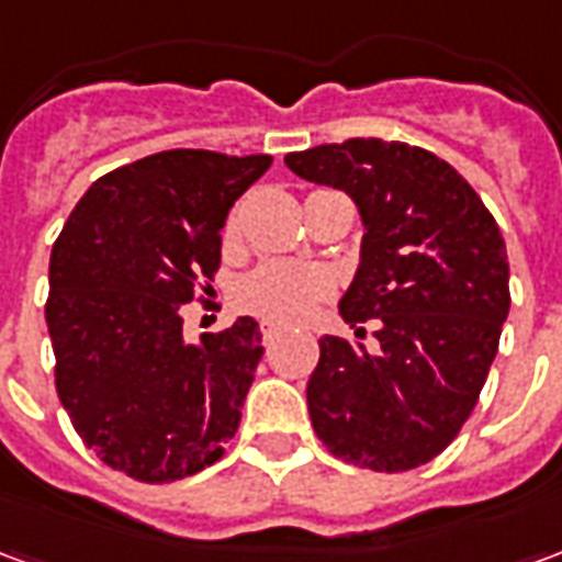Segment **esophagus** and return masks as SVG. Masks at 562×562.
Masks as SVG:
<instances>
[{
    "mask_svg": "<svg viewBox=\"0 0 562 562\" xmlns=\"http://www.w3.org/2000/svg\"><path fill=\"white\" fill-rule=\"evenodd\" d=\"M282 330L277 328V325H270V322H261V340H265V346H270V342L280 337Z\"/></svg>",
    "mask_w": 562,
    "mask_h": 562,
    "instance_id": "esophagus-1",
    "label": "esophagus"
}]
</instances>
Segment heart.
Masks as SVG:
<instances>
[{
  "instance_id": "obj_1",
  "label": "heart",
  "mask_w": 562,
  "mask_h": 562,
  "mask_svg": "<svg viewBox=\"0 0 562 562\" xmlns=\"http://www.w3.org/2000/svg\"><path fill=\"white\" fill-rule=\"evenodd\" d=\"M234 228V220H232ZM328 280L294 265H261L237 285V306L270 325H294L325 297Z\"/></svg>"
}]
</instances>
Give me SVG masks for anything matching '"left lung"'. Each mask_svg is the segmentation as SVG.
Here are the masks:
<instances>
[{
  "instance_id": "left-lung-1",
  "label": "left lung",
  "mask_w": 562,
  "mask_h": 562,
  "mask_svg": "<svg viewBox=\"0 0 562 562\" xmlns=\"http://www.w3.org/2000/svg\"><path fill=\"white\" fill-rule=\"evenodd\" d=\"M285 165L358 204L361 265L340 316L352 328L379 322L376 352L318 340L306 382L313 430L355 467L415 470L460 434L494 364L512 304L506 240L475 189L430 149L352 138L289 153Z\"/></svg>"
}]
</instances>
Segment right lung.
Returning <instances> with one entry per match:
<instances>
[{
    "instance_id": "obj_1",
    "label": "right lung",
    "mask_w": 562,
    "mask_h": 562,
    "mask_svg": "<svg viewBox=\"0 0 562 562\" xmlns=\"http://www.w3.org/2000/svg\"><path fill=\"white\" fill-rule=\"evenodd\" d=\"M270 161L165 149L99 177L56 237L44 306L56 394L87 448L128 479L195 475L237 434L265 355L258 322L186 342L183 310L220 268L228 210Z\"/></svg>"
}]
</instances>
